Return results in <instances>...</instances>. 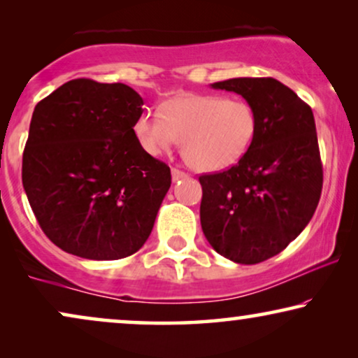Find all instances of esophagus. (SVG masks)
<instances>
[{
  "instance_id": "34e87169",
  "label": "esophagus",
  "mask_w": 358,
  "mask_h": 358,
  "mask_svg": "<svg viewBox=\"0 0 358 358\" xmlns=\"http://www.w3.org/2000/svg\"><path fill=\"white\" fill-rule=\"evenodd\" d=\"M171 176H173V180H174V182H176V180H180V179H185V178H187V174H185L184 171L176 169V168L171 169Z\"/></svg>"
}]
</instances>
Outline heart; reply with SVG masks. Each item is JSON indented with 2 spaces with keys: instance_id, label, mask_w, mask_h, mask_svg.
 I'll return each mask as SVG.
<instances>
[{
  "instance_id": "obj_1",
  "label": "heart",
  "mask_w": 358,
  "mask_h": 358,
  "mask_svg": "<svg viewBox=\"0 0 358 358\" xmlns=\"http://www.w3.org/2000/svg\"><path fill=\"white\" fill-rule=\"evenodd\" d=\"M159 117L136 119L134 130L141 148L161 156L182 141V158L199 173H218L238 164L257 135L254 107L244 99L220 94H182L166 101Z\"/></svg>"
}]
</instances>
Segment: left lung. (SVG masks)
Instances as JSON below:
<instances>
[{
    "mask_svg": "<svg viewBox=\"0 0 358 358\" xmlns=\"http://www.w3.org/2000/svg\"><path fill=\"white\" fill-rule=\"evenodd\" d=\"M212 87L241 94L256 110L259 129L238 164L199 178L200 223L223 257L259 264L305 229L320 202L322 164L315 117L273 78H233Z\"/></svg>",
    "mask_w": 358,
    "mask_h": 358,
    "instance_id": "obj_1",
    "label": "left lung"
}]
</instances>
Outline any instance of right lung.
I'll return each mask as SVG.
<instances>
[{
  "instance_id": "add662e5",
  "label": "right lung",
  "mask_w": 358,
  "mask_h": 358,
  "mask_svg": "<svg viewBox=\"0 0 358 358\" xmlns=\"http://www.w3.org/2000/svg\"><path fill=\"white\" fill-rule=\"evenodd\" d=\"M143 99L122 83L71 80L36 106L22 185L42 231L73 256L138 251L171 187V169L141 148Z\"/></svg>"
}]
</instances>
